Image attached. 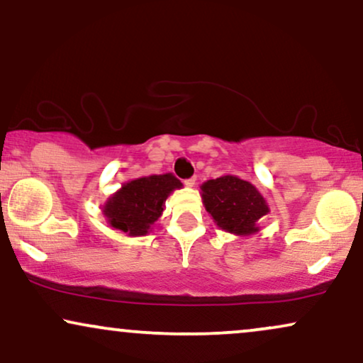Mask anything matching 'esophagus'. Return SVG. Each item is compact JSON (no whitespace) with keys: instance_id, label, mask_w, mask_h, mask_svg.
I'll return each instance as SVG.
<instances>
[{"instance_id":"34e87169","label":"esophagus","mask_w":363,"mask_h":363,"mask_svg":"<svg viewBox=\"0 0 363 363\" xmlns=\"http://www.w3.org/2000/svg\"><path fill=\"white\" fill-rule=\"evenodd\" d=\"M196 181H197V179H196V177L186 179V181H184V184H186L187 187H194V186H196Z\"/></svg>"}]
</instances>
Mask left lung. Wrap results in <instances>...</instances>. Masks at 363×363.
Segmentation results:
<instances>
[{
  "mask_svg": "<svg viewBox=\"0 0 363 363\" xmlns=\"http://www.w3.org/2000/svg\"><path fill=\"white\" fill-rule=\"evenodd\" d=\"M201 197L218 228L236 236L258 233V221L269 213L263 194L251 182L231 174L206 181Z\"/></svg>",
  "mask_w": 363,
  "mask_h": 363,
  "instance_id": "left-lung-1",
  "label": "left lung"
}]
</instances>
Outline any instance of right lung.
<instances>
[{
  "label": "right lung",
  "mask_w": 363,
  "mask_h": 363,
  "mask_svg": "<svg viewBox=\"0 0 363 363\" xmlns=\"http://www.w3.org/2000/svg\"><path fill=\"white\" fill-rule=\"evenodd\" d=\"M181 187L182 182L171 172L134 179L105 201L102 213L110 228L127 236H145L162 216L171 192Z\"/></svg>",
  "instance_id": "obj_1"
}]
</instances>
